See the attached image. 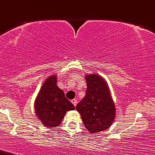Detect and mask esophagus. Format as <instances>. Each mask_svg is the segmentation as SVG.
<instances>
[{
  "label": "esophagus",
  "mask_w": 155,
  "mask_h": 155,
  "mask_svg": "<svg viewBox=\"0 0 155 155\" xmlns=\"http://www.w3.org/2000/svg\"><path fill=\"white\" fill-rule=\"evenodd\" d=\"M71 101V103H72L73 104H74V107H75L76 105H77V100H76V99H72Z\"/></svg>",
  "instance_id": "esophagus-1"
}]
</instances>
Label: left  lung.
Returning <instances> with one entry per match:
<instances>
[{
  "label": "left lung",
  "mask_w": 155,
  "mask_h": 155,
  "mask_svg": "<svg viewBox=\"0 0 155 155\" xmlns=\"http://www.w3.org/2000/svg\"><path fill=\"white\" fill-rule=\"evenodd\" d=\"M86 95L76 106L84 126L91 133L106 130L114 121L115 105L104 78L98 74L86 76Z\"/></svg>",
  "instance_id": "obj_1"
}]
</instances>
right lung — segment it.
Wrapping results in <instances>:
<instances>
[{
	"instance_id": "right-lung-1",
	"label": "right lung",
	"mask_w": 155,
	"mask_h": 155,
	"mask_svg": "<svg viewBox=\"0 0 155 155\" xmlns=\"http://www.w3.org/2000/svg\"><path fill=\"white\" fill-rule=\"evenodd\" d=\"M35 110L37 117L48 127L60 125L67 111L74 110L63 91L57 86L56 75L45 81L36 99Z\"/></svg>"
}]
</instances>
